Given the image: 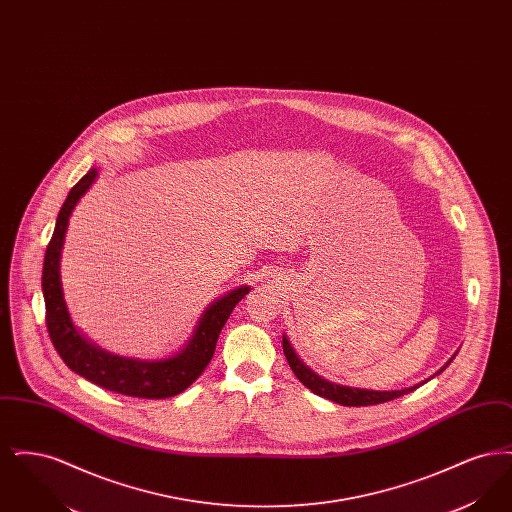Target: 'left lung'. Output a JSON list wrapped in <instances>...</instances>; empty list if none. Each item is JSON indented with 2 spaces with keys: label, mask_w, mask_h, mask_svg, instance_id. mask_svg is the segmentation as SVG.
Wrapping results in <instances>:
<instances>
[{
  "label": "left lung",
  "mask_w": 512,
  "mask_h": 512,
  "mask_svg": "<svg viewBox=\"0 0 512 512\" xmlns=\"http://www.w3.org/2000/svg\"><path fill=\"white\" fill-rule=\"evenodd\" d=\"M282 347H284V355H286V359H288V363H290V368H292L293 374L299 378V382H301L305 388H309L313 393H317V395L324 397V399L336 401V403H340L343 407H366V405L386 403V401H391V399H395V397H401V395H405V393H409V391L416 390V388L420 386V384H418V386L407 388V390L395 391L357 390V388H345V386L332 384V382H328V380H322V378H320L318 374H315L311 368H307V366L303 365V363L299 361V357L295 355V351H293L288 338H282ZM453 359H455V355H453ZM453 359H451V361H453ZM451 361H449V363H451ZM449 363H447V365H449ZM445 366H443V368H445ZM443 368H441V370H443ZM441 370H439V372H441ZM422 384H424V382H422Z\"/></svg>",
  "instance_id": "1"
}]
</instances>
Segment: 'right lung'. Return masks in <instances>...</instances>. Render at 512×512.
I'll use <instances>...</instances> for the list:
<instances>
[{
    "label": "right lung",
    "mask_w": 512,
    "mask_h": 512,
    "mask_svg": "<svg viewBox=\"0 0 512 512\" xmlns=\"http://www.w3.org/2000/svg\"><path fill=\"white\" fill-rule=\"evenodd\" d=\"M96 176L98 171L90 169L74 184L73 190L67 195L57 215L55 230L46 249L42 290L46 299V326L49 338L59 357L65 361V365L105 390L142 399H165L178 395L188 386H192L203 374L205 366L211 363L224 322L228 320L234 307L244 299L245 293H249V288H238L215 301L199 320V326L195 328V334L186 345V349H182L171 359L151 363L124 359L84 340L76 332L65 307L59 261L74 205L88 192Z\"/></svg>",
    "instance_id": "obj_1"
}]
</instances>
